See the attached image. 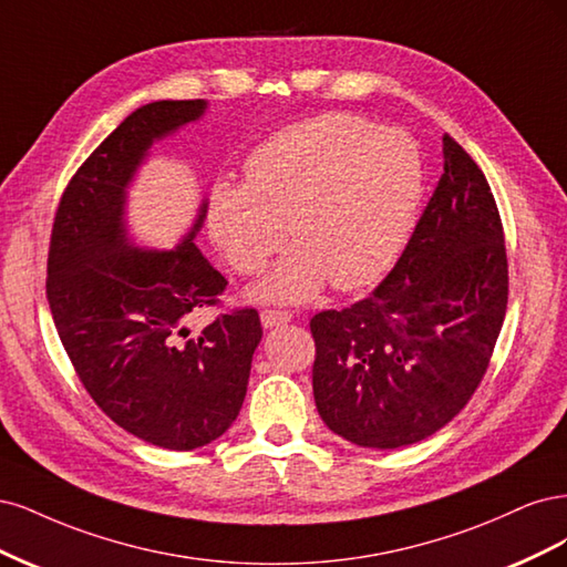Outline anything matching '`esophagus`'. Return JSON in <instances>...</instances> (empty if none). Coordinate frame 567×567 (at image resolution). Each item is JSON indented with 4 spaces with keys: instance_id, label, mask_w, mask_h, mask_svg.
<instances>
[{
    "instance_id": "esophagus-1",
    "label": "esophagus",
    "mask_w": 567,
    "mask_h": 567,
    "mask_svg": "<svg viewBox=\"0 0 567 567\" xmlns=\"http://www.w3.org/2000/svg\"><path fill=\"white\" fill-rule=\"evenodd\" d=\"M291 320V313L289 310H270V308H266V310H261V324L266 327H278V324H287Z\"/></svg>"
}]
</instances>
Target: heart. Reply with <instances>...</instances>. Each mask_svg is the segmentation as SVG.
Returning <instances> with one entry per match:
<instances>
[{
    "instance_id": "heart-1",
    "label": "heart",
    "mask_w": 567,
    "mask_h": 567,
    "mask_svg": "<svg viewBox=\"0 0 567 567\" xmlns=\"http://www.w3.org/2000/svg\"><path fill=\"white\" fill-rule=\"evenodd\" d=\"M424 190L416 143L349 113L289 124L254 148L245 184H216L207 230L226 264L257 276L289 237L297 245L254 287L264 301H303L377 282L405 249Z\"/></svg>"
}]
</instances>
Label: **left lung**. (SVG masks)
I'll use <instances>...</instances> for the list:
<instances>
[{
	"mask_svg": "<svg viewBox=\"0 0 567 567\" xmlns=\"http://www.w3.org/2000/svg\"><path fill=\"white\" fill-rule=\"evenodd\" d=\"M443 176L370 297L310 320L322 422L360 447L424 441L483 381L508 301L504 228L485 174L443 136Z\"/></svg>",
	"mask_w": 567,
	"mask_h": 567,
	"instance_id": "1",
	"label": "left lung"
}]
</instances>
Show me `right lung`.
<instances>
[{"instance_id": "right-lung-1", "label": "right lung", "mask_w": 567, "mask_h": 567, "mask_svg": "<svg viewBox=\"0 0 567 567\" xmlns=\"http://www.w3.org/2000/svg\"><path fill=\"white\" fill-rule=\"evenodd\" d=\"M207 103L138 107L70 178L53 216L47 299L86 393L117 426L164 450H195L240 414L261 341L257 308H235L203 332L188 320L216 306L228 280L193 245L207 203L176 249L126 240V186L153 141L205 113Z\"/></svg>"}]
</instances>
